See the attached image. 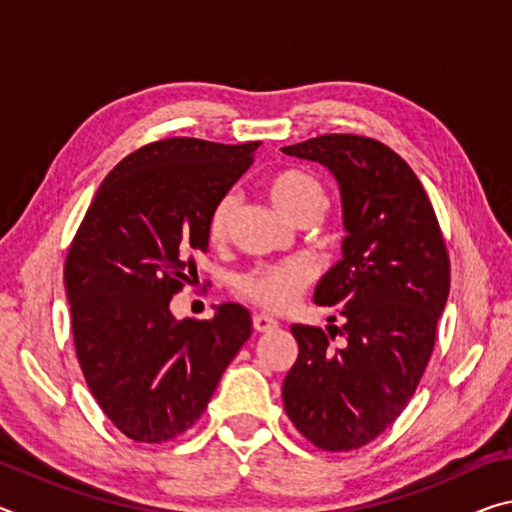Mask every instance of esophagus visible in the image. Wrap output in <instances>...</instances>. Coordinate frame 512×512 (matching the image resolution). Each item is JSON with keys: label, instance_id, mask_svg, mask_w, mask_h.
Instances as JSON below:
<instances>
[{"label": "esophagus", "instance_id": "esophagus-1", "mask_svg": "<svg viewBox=\"0 0 512 512\" xmlns=\"http://www.w3.org/2000/svg\"><path fill=\"white\" fill-rule=\"evenodd\" d=\"M253 327H255V332H271V329L277 327V320L271 318V316H266V314H255L253 316Z\"/></svg>", "mask_w": 512, "mask_h": 512}]
</instances>
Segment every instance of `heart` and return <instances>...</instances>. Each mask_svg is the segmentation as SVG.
Returning a JSON list of instances; mask_svg holds the SVG:
<instances>
[{
  "label": "heart",
  "mask_w": 512,
  "mask_h": 512,
  "mask_svg": "<svg viewBox=\"0 0 512 512\" xmlns=\"http://www.w3.org/2000/svg\"><path fill=\"white\" fill-rule=\"evenodd\" d=\"M268 196L277 210L287 214L289 219L307 207H325V189L320 180L302 169H284L277 171L268 180ZM237 194L225 192L219 201L212 205L207 214V235L212 241H221L228 235L230 219L237 210ZM314 266L305 259H289L280 264H257L248 271L239 273L232 282V291L241 300L253 302V305L282 311L291 307L296 298L314 282Z\"/></svg>",
  "instance_id": "heart-1"
}]
</instances>
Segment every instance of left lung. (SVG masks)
Here are the masks:
<instances>
[{"mask_svg":"<svg viewBox=\"0 0 512 512\" xmlns=\"http://www.w3.org/2000/svg\"><path fill=\"white\" fill-rule=\"evenodd\" d=\"M282 151L334 173L348 230L343 259L314 296L343 325H329V336L291 327L298 359L282 386L284 411L314 447L350 452L391 427L420 384L449 293L447 246L418 176L384 142L332 133Z\"/></svg>","mask_w":512,"mask_h":512,"instance_id":"left-lung-1","label":"left lung"}]
</instances>
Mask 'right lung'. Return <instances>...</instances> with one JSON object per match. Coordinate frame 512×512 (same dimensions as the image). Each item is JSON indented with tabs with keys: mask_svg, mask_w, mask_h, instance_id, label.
<instances>
[{
	"mask_svg": "<svg viewBox=\"0 0 512 512\" xmlns=\"http://www.w3.org/2000/svg\"><path fill=\"white\" fill-rule=\"evenodd\" d=\"M259 142L167 137L126 155L85 212L65 259L76 359L106 418L135 443L192 429L253 332L241 305L176 320L169 302L207 248V214Z\"/></svg>",
	"mask_w": 512,
	"mask_h": 512,
	"instance_id": "add662e5",
	"label": "right lung"
}]
</instances>
